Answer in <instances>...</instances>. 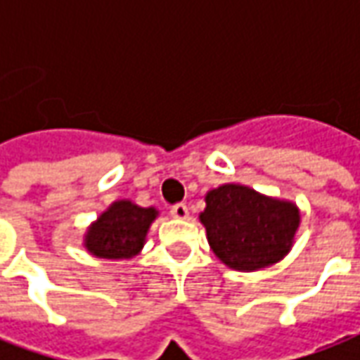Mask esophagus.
I'll return each mask as SVG.
<instances>
[{
    "mask_svg": "<svg viewBox=\"0 0 360 360\" xmlns=\"http://www.w3.org/2000/svg\"><path fill=\"white\" fill-rule=\"evenodd\" d=\"M169 212H172V216H175V218H187L188 206L185 205V202H175V205L169 208Z\"/></svg>",
    "mask_w": 360,
    "mask_h": 360,
    "instance_id": "obj_1",
    "label": "esophagus"
}]
</instances>
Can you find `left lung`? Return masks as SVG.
<instances>
[{
	"label": "left lung",
	"instance_id": "8db88e82",
	"mask_svg": "<svg viewBox=\"0 0 360 360\" xmlns=\"http://www.w3.org/2000/svg\"><path fill=\"white\" fill-rule=\"evenodd\" d=\"M200 222L220 261L238 271H255L288 253L300 214L290 202L241 185H222L206 195Z\"/></svg>",
	"mask_w": 360,
	"mask_h": 360
}]
</instances>
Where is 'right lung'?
<instances>
[{"label":"right lung","instance_id":"right-lung-1","mask_svg":"<svg viewBox=\"0 0 360 360\" xmlns=\"http://www.w3.org/2000/svg\"><path fill=\"white\" fill-rule=\"evenodd\" d=\"M154 208H142L130 200H119L89 228L85 248L103 259H128L144 245L150 224L155 218Z\"/></svg>","mask_w":360,"mask_h":360}]
</instances>
